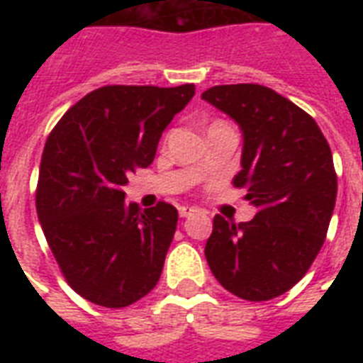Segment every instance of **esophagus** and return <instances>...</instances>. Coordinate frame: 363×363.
I'll list each match as a JSON object with an SVG mask.
<instances>
[{"instance_id":"1","label":"esophagus","mask_w":363,"mask_h":363,"mask_svg":"<svg viewBox=\"0 0 363 363\" xmlns=\"http://www.w3.org/2000/svg\"><path fill=\"white\" fill-rule=\"evenodd\" d=\"M194 213H198V209H196V207H184V205H182V207H179V215H181L182 218H186V216L194 215Z\"/></svg>"}]
</instances>
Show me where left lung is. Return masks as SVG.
I'll return each instance as SVG.
<instances>
[{"mask_svg": "<svg viewBox=\"0 0 363 363\" xmlns=\"http://www.w3.org/2000/svg\"><path fill=\"white\" fill-rule=\"evenodd\" d=\"M201 99L241 128L233 186L258 211L241 224L216 215L205 258L228 292L267 301L288 292L324 245L337 196L332 150L303 109L267 86L222 84Z\"/></svg>", "mask_w": 363, "mask_h": 363, "instance_id": "8db88e82", "label": "left lung"}]
</instances>
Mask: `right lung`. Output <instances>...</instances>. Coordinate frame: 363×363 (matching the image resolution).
Here are the masks:
<instances>
[{
  "instance_id": "obj_1",
  "label": "right lung",
  "mask_w": 363,
  "mask_h": 363,
  "mask_svg": "<svg viewBox=\"0 0 363 363\" xmlns=\"http://www.w3.org/2000/svg\"><path fill=\"white\" fill-rule=\"evenodd\" d=\"M196 86H104L71 107L43 150L35 207L65 281L88 301L121 309L160 281L179 213L125 203L128 175L152 164L162 131Z\"/></svg>"
}]
</instances>
